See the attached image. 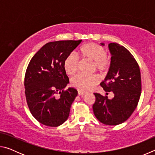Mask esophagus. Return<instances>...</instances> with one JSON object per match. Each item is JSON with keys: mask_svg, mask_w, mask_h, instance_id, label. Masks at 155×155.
I'll return each mask as SVG.
<instances>
[{"mask_svg": "<svg viewBox=\"0 0 155 155\" xmlns=\"http://www.w3.org/2000/svg\"><path fill=\"white\" fill-rule=\"evenodd\" d=\"M78 94L79 96H83V95H85V91H81V90H78Z\"/></svg>", "mask_w": 155, "mask_h": 155, "instance_id": "esophagus-1", "label": "esophagus"}]
</instances>
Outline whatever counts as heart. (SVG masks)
<instances>
[{
  "instance_id": "1",
  "label": "heart",
  "mask_w": 155,
  "mask_h": 155,
  "mask_svg": "<svg viewBox=\"0 0 155 155\" xmlns=\"http://www.w3.org/2000/svg\"><path fill=\"white\" fill-rule=\"evenodd\" d=\"M79 54L81 56L93 61L94 68L98 70H106L109 66L110 59L106 55L103 47L95 43H89L80 48ZM64 68L68 74L72 75L77 72L78 68V59L74 53H71L65 59ZM98 78L96 75H85L79 74L76 75L71 80L74 87L80 90L87 91L98 83Z\"/></svg>"
}]
</instances>
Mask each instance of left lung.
Segmentation results:
<instances>
[{"label": "left lung", "instance_id": "8db88e82", "mask_svg": "<svg viewBox=\"0 0 155 155\" xmlns=\"http://www.w3.org/2000/svg\"><path fill=\"white\" fill-rule=\"evenodd\" d=\"M108 48L111 64L101 85L107 95L111 91L114 96L109 99L94 93L96 101L92 108L100 122L111 126L122 124L135 111L141 96V82L140 67L132 54L117 43L109 44Z\"/></svg>", "mask_w": 155, "mask_h": 155}]
</instances>
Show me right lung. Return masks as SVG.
<instances>
[{
	"label": "right lung",
	"mask_w": 155,
	"mask_h": 155,
	"mask_svg": "<svg viewBox=\"0 0 155 155\" xmlns=\"http://www.w3.org/2000/svg\"><path fill=\"white\" fill-rule=\"evenodd\" d=\"M81 41L63 40L47 43L28 64L25 78L26 99L31 114L41 124L59 127L68 118L78 91L73 87L64 90L69 78L64 62Z\"/></svg>",
	"instance_id": "add662e5"
}]
</instances>
